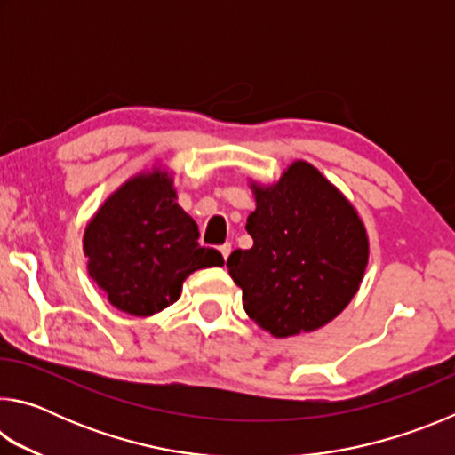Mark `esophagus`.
<instances>
[{"label": "esophagus", "instance_id": "34e87169", "mask_svg": "<svg viewBox=\"0 0 455 455\" xmlns=\"http://www.w3.org/2000/svg\"><path fill=\"white\" fill-rule=\"evenodd\" d=\"M219 251H220V255H222V259H225V260H227V259H228V255H230V243H225V244H222Z\"/></svg>", "mask_w": 455, "mask_h": 455}]
</instances>
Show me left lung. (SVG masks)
<instances>
[{"mask_svg":"<svg viewBox=\"0 0 455 455\" xmlns=\"http://www.w3.org/2000/svg\"><path fill=\"white\" fill-rule=\"evenodd\" d=\"M249 187L257 203L244 227L252 246L227 260L246 315L279 339L325 327L365 275L369 236L357 209L305 160L276 182Z\"/></svg>","mask_w":455,"mask_h":455,"instance_id":"obj_1","label":"left lung"}]
</instances>
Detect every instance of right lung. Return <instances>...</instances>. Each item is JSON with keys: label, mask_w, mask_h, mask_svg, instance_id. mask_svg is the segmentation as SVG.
<instances>
[{"label": "right lung", "mask_w": 455, "mask_h": 455, "mask_svg": "<svg viewBox=\"0 0 455 455\" xmlns=\"http://www.w3.org/2000/svg\"><path fill=\"white\" fill-rule=\"evenodd\" d=\"M176 200L172 172L152 166L120 184L88 220V275L118 311L150 317L179 301L187 276L225 265L219 251L198 244V225Z\"/></svg>", "instance_id": "1"}]
</instances>
